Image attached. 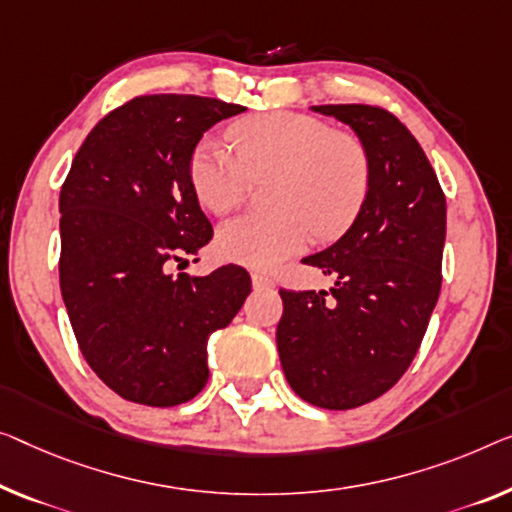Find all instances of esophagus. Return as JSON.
I'll return each mask as SVG.
<instances>
[{
  "label": "esophagus",
  "mask_w": 512,
  "mask_h": 512,
  "mask_svg": "<svg viewBox=\"0 0 512 512\" xmlns=\"http://www.w3.org/2000/svg\"><path fill=\"white\" fill-rule=\"evenodd\" d=\"M253 287L255 289H271L273 287V278L264 276V273H253Z\"/></svg>",
  "instance_id": "obj_1"
}]
</instances>
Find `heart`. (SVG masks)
<instances>
[{
    "instance_id": "b5f03b06",
    "label": "heart",
    "mask_w": 512,
    "mask_h": 512,
    "mask_svg": "<svg viewBox=\"0 0 512 512\" xmlns=\"http://www.w3.org/2000/svg\"><path fill=\"white\" fill-rule=\"evenodd\" d=\"M232 147L204 137L190 154L188 177L211 213L239 207L253 179L276 174L273 211L241 213L220 225V257L250 269H273L299 253L310 234L333 236L358 216L368 197L372 163L356 135L335 133L326 121L301 112H269L241 121Z\"/></svg>"
}]
</instances>
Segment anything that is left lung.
Wrapping results in <instances>:
<instances>
[{
    "mask_svg": "<svg viewBox=\"0 0 512 512\" xmlns=\"http://www.w3.org/2000/svg\"><path fill=\"white\" fill-rule=\"evenodd\" d=\"M365 144L372 181L349 230L303 262L329 292L280 289L276 331L292 391L322 409H354L395 386L421 347L441 289L446 197L421 144L372 105H312Z\"/></svg>",
    "mask_w": 512,
    "mask_h": 512,
    "instance_id": "1",
    "label": "left lung"
}]
</instances>
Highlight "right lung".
I'll list each match as a JSON object with an SVG mask.
<instances>
[{
    "instance_id": "right-lung-1",
    "label": "right lung",
    "mask_w": 512,
    "mask_h": 512,
    "mask_svg": "<svg viewBox=\"0 0 512 512\" xmlns=\"http://www.w3.org/2000/svg\"><path fill=\"white\" fill-rule=\"evenodd\" d=\"M243 105L137 96L94 126L59 195V285L89 368L124 400L174 407L209 379L211 333L250 294L241 266L170 273L213 236L190 186V154Z\"/></svg>"
}]
</instances>
